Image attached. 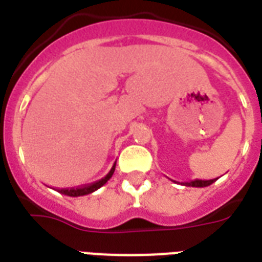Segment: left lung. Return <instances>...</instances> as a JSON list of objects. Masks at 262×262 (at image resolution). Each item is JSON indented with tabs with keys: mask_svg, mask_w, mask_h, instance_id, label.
<instances>
[{
	"mask_svg": "<svg viewBox=\"0 0 262 262\" xmlns=\"http://www.w3.org/2000/svg\"><path fill=\"white\" fill-rule=\"evenodd\" d=\"M216 179H217V178H216ZM216 179H209V181H203V179H194V181H191V182L185 183V186L205 187V186H209V185H212V183L215 182Z\"/></svg>",
	"mask_w": 262,
	"mask_h": 262,
	"instance_id": "left-lung-1",
	"label": "left lung"
}]
</instances>
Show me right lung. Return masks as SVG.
Listing matches in <instances>:
<instances>
[{
  "mask_svg": "<svg viewBox=\"0 0 262 262\" xmlns=\"http://www.w3.org/2000/svg\"><path fill=\"white\" fill-rule=\"evenodd\" d=\"M117 163V162H115ZM115 163L114 166L111 167V170L108 171V174L104 177V178L99 179L96 182L90 183V185H85V186H79V187H71V189H58L59 193H62L65 195H71V197H80V195H85V194H91V193H94L95 190H98L99 187H102L104 183L108 181V179L113 177L115 170Z\"/></svg>",
  "mask_w": 262,
  "mask_h": 262,
  "instance_id": "1",
  "label": "right lung"
}]
</instances>
